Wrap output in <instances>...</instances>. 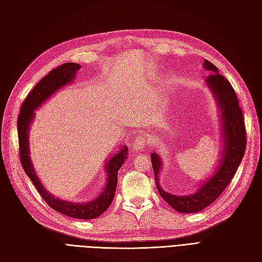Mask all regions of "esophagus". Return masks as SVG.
Returning <instances> with one entry per match:
<instances>
[{
  "instance_id": "esophagus-1",
  "label": "esophagus",
  "mask_w": 262,
  "mask_h": 262,
  "mask_svg": "<svg viewBox=\"0 0 262 262\" xmlns=\"http://www.w3.org/2000/svg\"><path fill=\"white\" fill-rule=\"evenodd\" d=\"M148 144H149L148 138L145 137V135H141V137L137 138V139H135V140L133 141V143L131 144V148H132V150H134V151H139L140 149H142V148H144L145 146H147Z\"/></svg>"
}]
</instances>
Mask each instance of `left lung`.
Returning a JSON list of instances; mask_svg holds the SVG:
<instances>
[{
    "mask_svg": "<svg viewBox=\"0 0 262 262\" xmlns=\"http://www.w3.org/2000/svg\"><path fill=\"white\" fill-rule=\"evenodd\" d=\"M204 66L211 73L210 76L207 77V84L213 92L222 114L224 147L218 171L196 193L186 196H177L165 192L159 186L158 173L161 168V161L156 152H152L150 155L156 186L160 196L173 209L184 213L201 211L222 194L235 174L245 155L247 143L244 116L233 86L228 79L219 74L218 68L209 60L205 59Z\"/></svg>",
    "mask_w": 262,
    "mask_h": 262,
    "instance_id": "left-lung-1",
    "label": "left lung"
}]
</instances>
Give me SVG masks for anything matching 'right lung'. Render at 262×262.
I'll list each match as a JSON object with an SVG mask.
<instances>
[{
  "label": "right lung",
  "instance_id": "add662e5",
  "mask_svg": "<svg viewBox=\"0 0 262 262\" xmlns=\"http://www.w3.org/2000/svg\"><path fill=\"white\" fill-rule=\"evenodd\" d=\"M80 65L76 62H65L56 68L51 70L39 83L35 85L32 91L27 95L21 105L20 113L18 115L17 131H18V144H19V156L20 164L25 170L26 174L30 178L37 191L51 208L71 218L91 220L100 217V215L110 207L114 200L115 191L118 182V171L121 168L123 161L127 157L128 147H123L118 154L115 155L106 164L107 182L105 189L101 195L95 200L89 203H70L59 200V198L50 194L41 184L40 180L35 176L30 161L29 147H28V130L30 122L34 117V110L44 102L61 86L69 83L75 78L77 71L80 69Z\"/></svg>",
  "mask_w": 262,
  "mask_h": 262
}]
</instances>
